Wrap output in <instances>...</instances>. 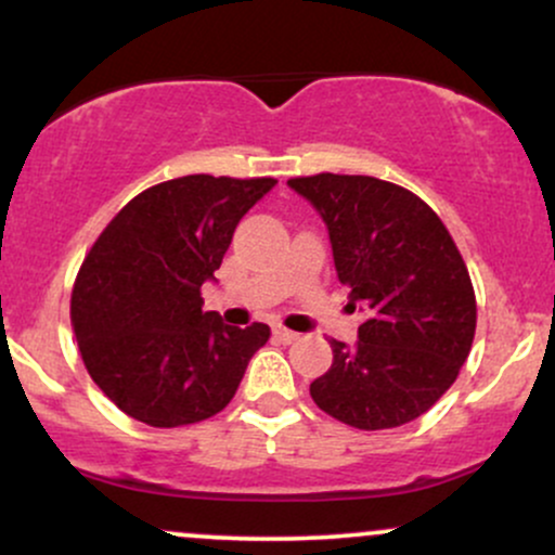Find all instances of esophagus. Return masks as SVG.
<instances>
[{
    "mask_svg": "<svg viewBox=\"0 0 555 555\" xmlns=\"http://www.w3.org/2000/svg\"><path fill=\"white\" fill-rule=\"evenodd\" d=\"M273 339L282 341V344H292V341L299 339V334H295V331H289L284 326H276V328H273Z\"/></svg>",
    "mask_w": 555,
    "mask_h": 555,
    "instance_id": "1",
    "label": "esophagus"
}]
</instances>
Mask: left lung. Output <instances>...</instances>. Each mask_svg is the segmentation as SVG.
<instances>
[{
	"label": "left lung",
	"mask_w": 555,
	"mask_h": 555,
	"mask_svg": "<svg viewBox=\"0 0 555 555\" xmlns=\"http://www.w3.org/2000/svg\"><path fill=\"white\" fill-rule=\"evenodd\" d=\"M286 184L323 219L336 276L367 315L352 347L328 341L334 362L310 397L360 430L412 423L449 391L475 339L473 282L449 229L415 193L375 177Z\"/></svg>",
	"instance_id": "left-lung-1"
}]
</instances>
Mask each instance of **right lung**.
<instances>
[{
    "label": "right lung",
    "instance_id": "right-lung-1",
    "mask_svg": "<svg viewBox=\"0 0 555 555\" xmlns=\"http://www.w3.org/2000/svg\"><path fill=\"white\" fill-rule=\"evenodd\" d=\"M276 180L188 175L154 184L101 232L75 279V339L93 384L154 428L201 423L232 401L266 323L203 313L234 229Z\"/></svg>",
    "mask_w": 555,
    "mask_h": 555
}]
</instances>
